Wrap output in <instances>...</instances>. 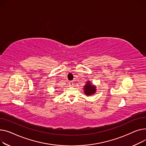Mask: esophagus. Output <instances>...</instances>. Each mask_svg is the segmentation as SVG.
<instances>
[{
  "instance_id": "esophagus-1",
  "label": "esophagus",
  "mask_w": 146,
  "mask_h": 146,
  "mask_svg": "<svg viewBox=\"0 0 146 146\" xmlns=\"http://www.w3.org/2000/svg\"><path fill=\"white\" fill-rule=\"evenodd\" d=\"M69 84L70 85V86H73V85H74V82L73 81H70L69 82Z\"/></svg>"
}]
</instances>
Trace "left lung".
I'll return each instance as SVG.
<instances>
[{"label": "left lung", "mask_w": 146, "mask_h": 146, "mask_svg": "<svg viewBox=\"0 0 146 146\" xmlns=\"http://www.w3.org/2000/svg\"><path fill=\"white\" fill-rule=\"evenodd\" d=\"M84 92L87 96L94 95L97 91V87L95 85L91 84L90 81H88L83 88Z\"/></svg>", "instance_id": "left-lung-1"}]
</instances>
